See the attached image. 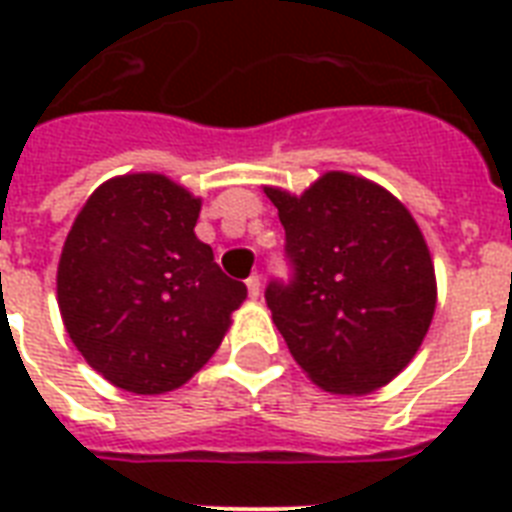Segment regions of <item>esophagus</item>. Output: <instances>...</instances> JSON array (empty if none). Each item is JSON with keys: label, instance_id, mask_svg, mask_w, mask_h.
Returning a JSON list of instances; mask_svg holds the SVG:
<instances>
[{"label": "esophagus", "instance_id": "34e87169", "mask_svg": "<svg viewBox=\"0 0 512 512\" xmlns=\"http://www.w3.org/2000/svg\"><path fill=\"white\" fill-rule=\"evenodd\" d=\"M245 285H248V293H251V299H259V296H261V277L251 275L248 280H245Z\"/></svg>", "mask_w": 512, "mask_h": 512}]
</instances>
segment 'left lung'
Masks as SVG:
<instances>
[{"label":"left lung","instance_id":"left-lung-1","mask_svg":"<svg viewBox=\"0 0 512 512\" xmlns=\"http://www.w3.org/2000/svg\"><path fill=\"white\" fill-rule=\"evenodd\" d=\"M264 192L293 264L291 283H269L267 307L293 360L336 395L392 382L422 347L438 299L414 216L384 186L344 170L301 194Z\"/></svg>","mask_w":512,"mask_h":512}]
</instances>
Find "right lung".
<instances>
[{
  "label": "right lung",
  "mask_w": 512,
  "mask_h": 512,
  "mask_svg": "<svg viewBox=\"0 0 512 512\" xmlns=\"http://www.w3.org/2000/svg\"><path fill=\"white\" fill-rule=\"evenodd\" d=\"M202 200L162 173L98 186L58 261V307L71 342L106 382L162 395L200 371L248 296L194 235Z\"/></svg>",
  "instance_id": "add662e5"
}]
</instances>
